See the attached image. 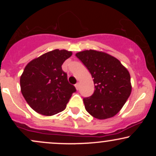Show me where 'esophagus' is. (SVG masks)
I'll list each match as a JSON object with an SVG mask.
<instances>
[{
  "instance_id": "1",
  "label": "esophagus",
  "mask_w": 156,
  "mask_h": 156,
  "mask_svg": "<svg viewBox=\"0 0 156 156\" xmlns=\"http://www.w3.org/2000/svg\"><path fill=\"white\" fill-rule=\"evenodd\" d=\"M75 87H76V88L77 90H78V89H79V88H80V83H77L76 85H75Z\"/></svg>"
}]
</instances>
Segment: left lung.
<instances>
[{
  "label": "left lung",
  "mask_w": 156,
  "mask_h": 156,
  "mask_svg": "<svg viewBox=\"0 0 156 156\" xmlns=\"http://www.w3.org/2000/svg\"><path fill=\"white\" fill-rule=\"evenodd\" d=\"M76 55L89 69L95 88L92 96L83 98L86 110L99 119L115 116L131 93L128 70L117 58L104 52L89 50Z\"/></svg>",
  "instance_id": "left-lung-1"
}]
</instances>
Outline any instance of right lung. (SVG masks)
Masks as SVG:
<instances>
[{"label": "right lung", "instance_id": "right-lung-1", "mask_svg": "<svg viewBox=\"0 0 156 156\" xmlns=\"http://www.w3.org/2000/svg\"><path fill=\"white\" fill-rule=\"evenodd\" d=\"M73 53L55 49L29 62L20 77V88L25 100L36 112L52 116L64 111L76 91L62 70L64 61Z\"/></svg>", "mask_w": 156, "mask_h": 156}]
</instances>
